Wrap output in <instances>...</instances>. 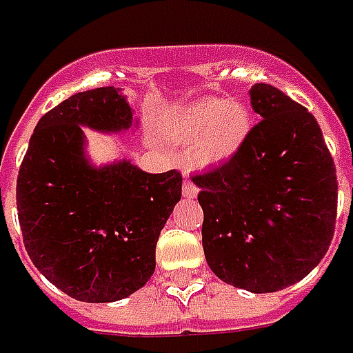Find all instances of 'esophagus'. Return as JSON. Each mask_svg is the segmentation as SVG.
<instances>
[{"label":"esophagus","instance_id":"obj_1","mask_svg":"<svg viewBox=\"0 0 353 353\" xmlns=\"http://www.w3.org/2000/svg\"><path fill=\"white\" fill-rule=\"evenodd\" d=\"M183 194H184V196H186V198H196V194H198V186H196V184H194V183H192V181H190L188 176L184 179Z\"/></svg>","mask_w":353,"mask_h":353}]
</instances>
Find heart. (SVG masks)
<instances>
[{
  "label": "heart",
  "mask_w": 353,
  "mask_h": 353,
  "mask_svg": "<svg viewBox=\"0 0 353 353\" xmlns=\"http://www.w3.org/2000/svg\"><path fill=\"white\" fill-rule=\"evenodd\" d=\"M161 131L174 143H192L190 159L198 167H214L241 149L251 133V114L243 103L222 98H200L172 108Z\"/></svg>",
  "instance_id": "obj_1"
}]
</instances>
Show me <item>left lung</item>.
Listing matches in <instances>:
<instances>
[{"label":"left lung","instance_id":"8db88e82","mask_svg":"<svg viewBox=\"0 0 353 353\" xmlns=\"http://www.w3.org/2000/svg\"><path fill=\"white\" fill-rule=\"evenodd\" d=\"M259 121L224 165L194 174L202 248L228 285L275 292L326 255L338 210L334 159L314 116L269 84H255Z\"/></svg>","mask_w":353,"mask_h":353}]
</instances>
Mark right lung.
I'll return each instance as SVG.
<instances>
[{"label":"right lung","mask_w":353,"mask_h":353,"mask_svg":"<svg viewBox=\"0 0 353 353\" xmlns=\"http://www.w3.org/2000/svg\"><path fill=\"white\" fill-rule=\"evenodd\" d=\"M119 90L78 92L39 119L17 176V216L33 265L62 292L114 303L155 271L161 230L181 200L176 169L151 174L129 161L90 167L80 125L131 128Z\"/></svg>","instance_id":"add662e5"}]
</instances>
